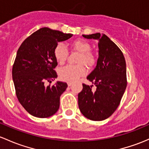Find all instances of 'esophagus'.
<instances>
[{
    "label": "esophagus",
    "instance_id": "34e87169",
    "mask_svg": "<svg viewBox=\"0 0 149 149\" xmlns=\"http://www.w3.org/2000/svg\"><path fill=\"white\" fill-rule=\"evenodd\" d=\"M72 84H73V83H72L71 81H68V82H67V84H68V86H70L72 85Z\"/></svg>",
    "mask_w": 149,
    "mask_h": 149
}]
</instances>
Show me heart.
Returning <instances> with one entry per match:
<instances>
[{
  "instance_id": "heart-1",
  "label": "heart",
  "mask_w": 149,
  "mask_h": 149,
  "mask_svg": "<svg viewBox=\"0 0 149 149\" xmlns=\"http://www.w3.org/2000/svg\"><path fill=\"white\" fill-rule=\"evenodd\" d=\"M71 48L80 54L77 61L79 65H67L59 70V76L64 81H75L84 76L86 73L85 68L81 65L90 68L94 64L95 57L91 52V46L88 42L83 39H77L72 42ZM55 59L58 63L62 65L66 61L68 51L64 44L58 43L54 49Z\"/></svg>"
}]
</instances>
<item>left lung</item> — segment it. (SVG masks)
<instances>
[{
	"label": "left lung",
	"mask_w": 149,
	"mask_h": 149,
	"mask_svg": "<svg viewBox=\"0 0 149 149\" xmlns=\"http://www.w3.org/2000/svg\"><path fill=\"white\" fill-rule=\"evenodd\" d=\"M98 40V58L94 70L87 79L97 86L83 84L78 95L79 107L83 115L92 120L109 118L119 106L127 86L126 65L123 53L107 36L101 33L83 35Z\"/></svg>",
	"instance_id": "obj_1"
}]
</instances>
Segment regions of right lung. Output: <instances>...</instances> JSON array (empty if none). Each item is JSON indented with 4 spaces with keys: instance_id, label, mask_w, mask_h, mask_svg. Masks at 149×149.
Listing matches in <instances>:
<instances>
[{
    "instance_id": "obj_1",
    "label": "right lung",
    "mask_w": 149,
    "mask_h": 149,
    "mask_svg": "<svg viewBox=\"0 0 149 149\" xmlns=\"http://www.w3.org/2000/svg\"><path fill=\"white\" fill-rule=\"evenodd\" d=\"M72 36L42 28L28 37L17 51L12 70L15 93L23 107L33 116L48 118L58 110L60 96L68 85L57 81L52 86H46L45 83L58 76L54 70L58 65L55 46Z\"/></svg>"
}]
</instances>
